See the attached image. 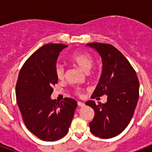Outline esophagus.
Masks as SVG:
<instances>
[{
	"mask_svg": "<svg viewBox=\"0 0 152 152\" xmlns=\"http://www.w3.org/2000/svg\"><path fill=\"white\" fill-rule=\"evenodd\" d=\"M77 105H78V107H84V106H85V104H84V103H82V102L78 101V102H77Z\"/></svg>",
	"mask_w": 152,
	"mask_h": 152,
	"instance_id": "obj_1",
	"label": "esophagus"
}]
</instances>
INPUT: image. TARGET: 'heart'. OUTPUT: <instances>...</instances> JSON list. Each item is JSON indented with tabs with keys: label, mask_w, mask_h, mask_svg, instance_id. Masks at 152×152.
<instances>
[{
	"label": "heart",
	"mask_w": 152,
	"mask_h": 152,
	"mask_svg": "<svg viewBox=\"0 0 152 152\" xmlns=\"http://www.w3.org/2000/svg\"><path fill=\"white\" fill-rule=\"evenodd\" d=\"M70 61L74 64L77 65L83 72H88L92 68L94 64V58L92 56L85 52H75L69 58ZM56 77L58 80H62L64 77V68L61 65H57L56 68ZM76 94H79L80 91L77 90Z\"/></svg>",
	"instance_id": "b5f03b06"
}]
</instances>
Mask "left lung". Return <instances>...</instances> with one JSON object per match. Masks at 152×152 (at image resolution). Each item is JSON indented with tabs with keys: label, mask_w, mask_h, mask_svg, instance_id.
Wrapping results in <instances>:
<instances>
[{
	"label": "left lung",
	"mask_w": 152,
	"mask_h": 152,
	"mask_svg": "<svg viewBox=\"0 0 152 152\" xmlns=\"http://www.w3.org/2000/svg\"><path fill=\"white\" fill-rule=\"evenodd\" d=\"M101 57L103 70L100 80L91 98L107 95L105 103L88 100L86 105L94 110L89 123L90 130L102 139H110L127 127L133 116L139 94V82L129 61L112 45L100 42L87 44Z\"/></svg>",
	"instance_id": "obj_1"
}]
</instances>
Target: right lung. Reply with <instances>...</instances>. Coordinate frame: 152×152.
<instances>
[{
    "label": "right lung",
    "mask_w": 152,
    "mask_h": 152,
    "mask_svg": "<svg viewBox=\"0 0 152 152\" xmlns=\"http://www.w3.org/2000/svg\"><path fill=\"white\" fill-rule=\"evenodd\" d=\"M64 44H45L26 61L19 73L16 96L23 120L29 131L46 142L58 140L68 133L77 106L76 100L51 99L58 83L56 68Z\"/></svg>",
    "instance_id": "1"
}]
</instances>
